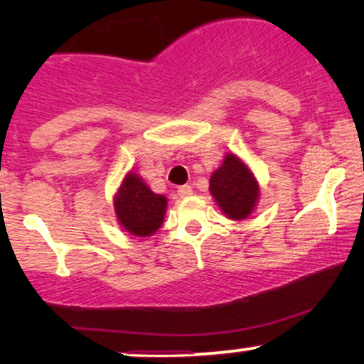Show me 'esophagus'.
<instances>
[{"instance_id":"esophagus-1","label":"esophagus","mask_w":364,"mask_h":364,"mask_svg":"<svg viewBox=\"0 0 364 364\" xmlns=\"http://www.w3.org/2000/svg\"><path fill=\"white\" fill-rule=\"evenodd\" d=\"M191 193H193V188H191L190 185H183L178 188V195L179 196H190Z\"/></svg>"}]
</instances>
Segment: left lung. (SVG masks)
Listing matches in <instances>:
<instances>
[{
  "mask_svg": "<svg viewBox=\"0 0 364 364\" xmlns=\"http://www.w3.org/2000/svg\"><path fill=\"white\" fill-rule=\"evenodd\" d=\"M210 193L229 219H246L258 198V183L235 154H228L223 166L212 174Z\"/></svg>",
  "mask_w": 364,
  "mask_h": 364,
  "instance_id": "obj_1",
  "label": "left lung"
}]
</instances>
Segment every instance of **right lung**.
<instances>
[{"mask_svg": "<svg viewBox=\"0 0 364 364\" xmlns=\"http://www.w3.org/2000/svg\"><path fill=\"white\" fill-rule=\"evenodd\" d=\"M168 200L156 195L144 181L129 173L114 198L119 224L135 236H150L162 225Z\"/></svg>", "mask_w": 364, "mask_h": 364, "instance_id": "obj_1", "label": "right lung"}]
</instances>
